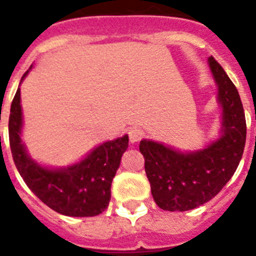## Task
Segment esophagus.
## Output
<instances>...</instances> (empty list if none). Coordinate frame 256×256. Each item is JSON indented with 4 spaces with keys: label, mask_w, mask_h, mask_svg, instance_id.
Here are the masks:
<instances>
[{
    "label": "esophagus",
    "mask_w": 256,
    "mask_h": 256,
    "mask_svg": "<svg viewBox=\"0 0 256 256\" xmlns=\"http://www.w3.org/2000/svg\"><path fill=\"white\" fill-rule=\"evenodd\" d=\"M128 136H130V141L132 142V144H134V142H138L141 141L142 137H144V130H141V128H130V130H128Z\"/></svg>",
    "instance_id": "1"
}]
</instances>
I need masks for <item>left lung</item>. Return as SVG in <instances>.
I'll return each instance as SVG.
<instances>
[{"mask_svg": "<svg viewBox=\"0 0 256 256\" xmlns=\"http://www.w3.org/2000/svg\"><path fill=\"white\" fill-rule=\"evenodd\" d=\"M222 105V137L206 148L183 154L158 142L142 140L140 151L158 206L186 212L212 200L227 184L242 158L246 120L238 91L223 68L210 56Z\"/></svg>", "mask_w": 256, "mask_h": 256, "instance_id": "8db88e82", "label": "left lung"}]
</instances>
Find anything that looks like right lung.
<instances>
[{"label": "right lung", "mask_w": 256, "mask_h": 256, "mask_svg": "<svg viewBox=\"0 0 256 256\" xmlns=\"http://www.w3.org/2000/svg\"><path fill=\"white\" fill-rule=\"evenodd\" d=\"M22 126L18 88L10 108L8 140L14 162L32 192L52 210L68 216H94L106 210L112 198V178L128 148V136L100 144L78 164L65 169H47L26 154L20 138Z\"/></svg>", "instance_id": "1"}]
</instances>
